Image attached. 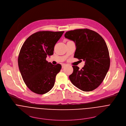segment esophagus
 Wrapping results in <instances>:
<instances>
[{
    "label": "esophagus",
    "instance_id": "obj_1",
    "mask_svg": "<svg viewBox=\"0 0 126 126\" xmlns=\"http://www.w3.org/2000/svg\"><path fill=\"white\" fill-rule=\"evenodd\" d=\"M65 66H66V64H63V65H62V68H64Z\"/></svg>",
    "mask_w": 126,
    "mask_h": 126
}]
</instances>
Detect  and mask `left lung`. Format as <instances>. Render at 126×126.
Listing matches in <instances>:
<instances>
[{
    "instance_id": "left-lung-1",
    "label": "left lung",
    "mask_w": 126,
    "mask_h": 126,
    "mask_svg": "<svg viewBox=\"0 0 126 126\" xmlns=\"http://www.w3.org/2000/svg\"><path fill=\"white\" fill-rule=\"evenodd\" d=\"M64 36L76 44L74 57L85 62L81 70L72 66L71 82L82 91L94 90L103 81L110 68L109 52L105 40L98 33L89 29L69 31Z\"/></svg>"
}]
</instances>
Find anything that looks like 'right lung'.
Masks as SVG:
<instances>
[{"label": "right lung", "mask_w": 126, "mask_h": 126, "mask_svg": "<svg viewBox=\"0 0 126 126\" xmlns=\"http://www.w3.org/2000/svg\"><path fill=\"white\" fill-rule=\"evenodd\" d=\"M64 31H42L36 32L25 40L18 58L22 79L33 92L44 94L54 85L56 75L61 65L48 62L47 56L53 54L55 45Z\"/></svg>", "instance_id": "1"}]
</instances>
